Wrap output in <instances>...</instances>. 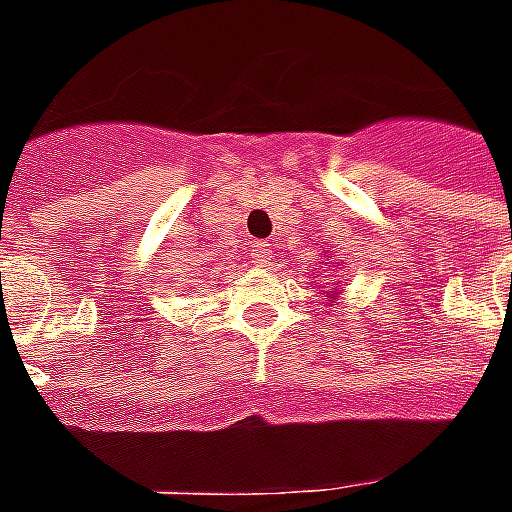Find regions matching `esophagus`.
Returning <instances> with one entry per match:
<instances>
[{
    "label": "esophagus",
    "mask_w": 512,
    "mask_h": 512,
    "mask_svg": "<svg viewBox=\"0 0 512 512\" xmlns=\"http://www.w3.org/2000/svg\"><path fill=\"white\" fill-rule=\"evenodd\" d=\"M271 244H266V241H260V244H255V249H252V260H255L257 266H266L268 260H271Z\"/></svg>",
    "instance_id": "esophagus-1"
}]
</instances>
